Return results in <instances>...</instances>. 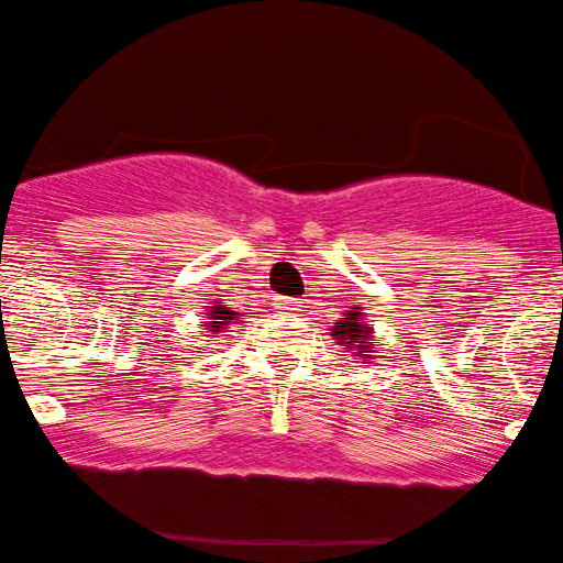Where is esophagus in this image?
<instances>
[{
  "label": "esophagus",
  "mask_w": 563,
  "mask_h": 563,
  "mask_svg": "<svg viewBox=\"0 0 563 563\" xmlns=\"http://www.w3.org/2000/svg\"><path fill=\"white\" fill-rule=\"evenodd\" d=\"M276 312H279V316H284V318H291V316H297L299 310H302V305H299V299H291V297H279L276 299Z\"/></svg>",
  "instance_id": "esophagus-1"
}]
</instances>
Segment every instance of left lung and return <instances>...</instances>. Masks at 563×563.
Here are the masks:
<instances>
[{
	"label": "left lung",
	"instance_id": "obj_1",
	"mask_svg": "<svg viewBox=\"0 0 563 563\" xmlns=\"http://www.w3.org/2000/svg\"><path fill=\"white\" fill-rule=\"evenodd\" d=\"M328 331H331L335 344L344 346L346 352H352L354 360H360L362 367H367V364H372V360H375V349H377L375 328L364 320L362 308L341 312L339 323L328 328Z\"/></svg>",
	"mask_w": 563,
	"mask_h": 563
}]
</instances>
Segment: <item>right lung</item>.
Segmentation results:
<instances>
[{
  "instance_id": "1",
  "label": "right lung",
  "mask_w": 563,
  "mask_h": 563,
  "mask_svg": "<svg viewBox=\"0 0 563 563\" xmlns=\"http://www.w3.org/2000/svg\"><path fill=\"white\" fill-rule=\"evenodd\" d=\"M207 312H203V331L207 333H224L230 325L240 323L243 312L230 310L224 302H209Z\"/></svg>"
}]
</instances>
